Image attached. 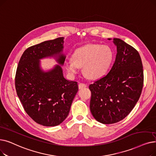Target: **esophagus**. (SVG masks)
Listing matches in <instances>:
<instances>
[{"mask_svg": "<svg viewBox=\"0 0 156 156\" xmlns=\"http://www.w3.org/2000/svg\"><path fill=\"white\" fill-rule=\"evenodd\" d=\"M86 87H87V85L85 84V83H80L79 85H78V87H79L80 89H83V88H85Z\"/></svg>", "mask_w": 156, "mask_h": 156, "instance_id": "34e87169", "label": "esophagus"}]
</instances>
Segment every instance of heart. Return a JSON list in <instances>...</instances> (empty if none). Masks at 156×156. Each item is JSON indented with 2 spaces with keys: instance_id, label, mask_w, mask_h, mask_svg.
<instances>
[{
  "instance_id": "b5f03b06",
  "label": "heart",
  "mask_w": 156,
  "mask_h": 156,
  "mask_svg": "<svg viewBox=\"0 0 156 156\" xmlns=\"http://www.w3.org/2000/svg\"><path fill=\"white\" fill-rule=\"evenodd\" d=\"M113 51L106 44H89L76 49L72 59L65 62V67L71 75H75L79 67L83 66L85 75L90 79H97L106 72L112 62Z\"/></svg>"
}]
</instances>
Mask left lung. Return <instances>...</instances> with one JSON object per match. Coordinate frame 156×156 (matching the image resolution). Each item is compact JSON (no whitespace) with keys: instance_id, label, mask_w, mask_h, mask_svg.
I'll return each instance as SVG.
<instances>
[{"instance_id":"1","label":"left lung","mask_w":156,"mask_h":156,"mask_svg":"<svg viewBox=\"0 0 156 156\" xmlns=\"http://www.w3.org/2000/svg\"><path fill=\"white\" fill-rule=\"evenodd\" d=\"M113 43L117 53L111 69L89 85L90 112L95 119L104 124L126 117L138 102L144 86L138 51L120 39L113 38Z\"/></svg>"}]
</instances>
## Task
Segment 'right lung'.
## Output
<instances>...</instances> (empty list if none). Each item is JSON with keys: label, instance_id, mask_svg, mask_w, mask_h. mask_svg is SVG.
<instances>
[{"label": "right lung", "instance_id": "obj_1", "mask_svg": "<svg viewBox=\"0 0 156 156\" xmlns=\"http://www.w3.org/2000/svg\"><path fill=\"white\" fill-rule=\"evenodd\" d=\"M64 37L32 46L22 54L15 76V88L25 111L36 122L44 126L61 124L69 113L78 90L76 82L66 80L57 65L48 72L40 68L39 59L55 57L63 65Z\"/></svg>", "mask_w": 156, "mask_h": 156}]
</instances>
